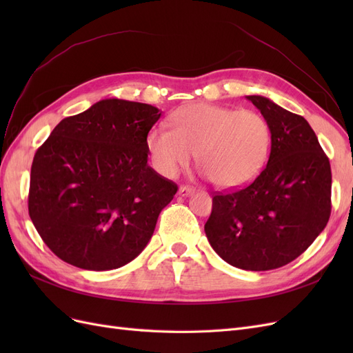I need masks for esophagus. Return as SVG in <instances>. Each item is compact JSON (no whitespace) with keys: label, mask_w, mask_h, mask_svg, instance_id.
I'll return each mask as SVG.
<instances>
[{"label":"esophagus","mask_w":353,"mask_h":353,"mask_svg":"<svg viewBox=\"0 0 353 353\" xmlns=\"http://www.w3.org/2000/svg\"><path fill=\"white\" fill-rule=\"evenodd\" d=\"M193 193H194V188H191L188 185H183V187H179V190H178V194L181 197H187V196H191Z\"/></svg>","instance_id":"34e87169"}]
</instances>
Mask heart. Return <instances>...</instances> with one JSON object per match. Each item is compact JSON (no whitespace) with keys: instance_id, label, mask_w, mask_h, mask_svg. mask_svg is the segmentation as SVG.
<instances>
[{"instance_id":"obj_1","label":"heart","mask_w":353,"mask_h":353,"mask_svg":"<svg viewBox=\"0 0 353 353\" xmlns=\"http://www.w3.org/2000/svg\"><path fill=\"white\" fill-rule=\"evenodd\" d=\"M170 123L154 128L145 141L153 168L165 178L176 176L197 152L213 184L236 190L262 172L271 152V126L254 110L194 103L176 110Z\"/></svg>"}]
</instances>
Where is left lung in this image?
<instances>
[{"label": "left lung", "instance_id": "1", "mask_svg": "<svg viewBox=\"0 0 353 353\" xmlns=\"http://www.w3.org/2000/svg\"><path fill=\"white\" fill-rule=\"evenodd\" d=\"M268 121V163L253 183L213 196L206 237L221 258L245 271L280 268L301 256L331 213L330 160L305 117L248 95Z\"/></svg>", "mask_w": 353, "mask_h": 353}]
</instances>
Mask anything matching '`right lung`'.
<instances>
[{
    "mask_svg": "<svg viewBox=\"0 0 353 353\" xmlns=\"http://www.w3.org/2000/svg\"><path fill=\"white\" fill-rule=\"evenodd\" d=\"M154 105L105 99L63 119L34 157L29 216L61 261L110 271L150 241L176 184L147 165Z\"/></svg>",
    "mask_w": 353,
    "mask_h": 353,
    "instance_id": "right-lung-1",
    "label": "right lung"
}]
</instances>
